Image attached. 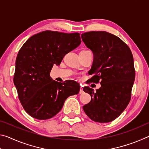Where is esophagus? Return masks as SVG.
I'll use <instances>...</instances> for the list:
<instances>
[{"label":"esophagus","mask_w":149,"mask_h":149,"mask_svg":"<svg viewBox=\"0 0 149 149\" xmlns=\"http://www.w3.org/2000/svg\"><path fill=\"white\" fill-rule=\"evenodd\" d=\"M79 93H80V94H83V93H84V91H83V87H81V88H80Z\"/></svg>","instance_id":"esophagus-1"}]
</instances>
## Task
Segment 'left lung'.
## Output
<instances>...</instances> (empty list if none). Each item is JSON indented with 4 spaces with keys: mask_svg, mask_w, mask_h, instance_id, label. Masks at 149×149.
Instances as JSON below:
<instances>
[{
    "mask_svg": "<svg viewBox=\"0 0 149 149\" xmlns=\"http://www.w3.org/2000/svg\"><path fill=\"white\" fill-rule=\"evenodd\" d=\"M81 36L94 55L89 72L93 75L90 81L101 85L95 93L89 87L84 88L91 100L83 108L93 121L112 122L122 114L131 100L135 77L132 51L122 39L110 33L89 31Z\"/></svg>",
    "mask_w": 149,
    "mask_h": 149,
    "instance_id": "8db88e82",
    "label": "left lung"
}]
</instances>
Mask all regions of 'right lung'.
Segmentation results:
<instances>
[{"label":"right lung","mask_w":149,"mask_h":149,"mask_svg":"<svg viewBox=\"0 0 149 149\" xmlns=\"http://www.w3.org/2000/svg\"><path fill=\"white\" fill-rule=\"evenodd\" d=\"M81 43L79 33L45 31L33 35L19 49L16 60L14 84L25 111L37 120H47L58 113L70 96L77 95V82L59 83L50 72L67 53Z\"/></svg>","instance_id":"1"}]
</instances>
